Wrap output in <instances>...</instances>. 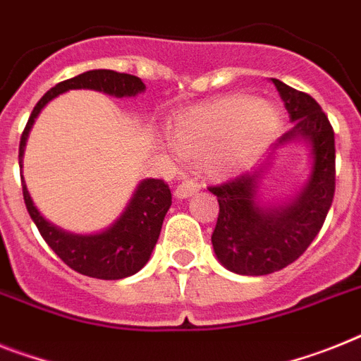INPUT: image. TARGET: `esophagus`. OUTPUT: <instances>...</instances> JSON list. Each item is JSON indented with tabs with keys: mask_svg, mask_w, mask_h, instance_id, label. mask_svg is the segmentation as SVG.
<instances>
[{
	"mask_svg": "<svg viewBox=\"0 0 361 361\" xmlns=\"http://www.w3.org/2000/svg\"><path fill=\"white\" fill-rule=\"evenodd\" d=\"M198 190H200V185L196 183V181L185 180V181H181L180 185L176 187L174 196H176V198L183 200V198H189V196H192L195 192H198Z\"/></svg>",
	"mask_w": 361,
	"mask_h": 361,
	"instance_id": "34e87169",
	"label": "esophagus"
}]
</instances>
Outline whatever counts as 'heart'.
Here are the masks:
<instances>
[{
  "label": "heart",
  "instance_id": "b5f03b06",
  "mask_svg": "<svg viewBox=\"0 0 361 361\" xmlns=\"http://www.w3.org/2000/svg\"><path fill=\"white\" fill-rule=\"evenodd\" d=\"M277 128L274 104L231 95L178 115L169 139L180 156L200 159L211 178H231L264 152Z\"/></svg>",
  "mask_w": 361,
  "mask_h": 361
}]
</instances>
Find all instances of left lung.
Listing matches in <instances>:
<instances>
[{
    "label": "left lung",
    "mask_w": 361,
    "mask_h": 361,
    "mask_svg": "<svg viewBox=\"0 0 361 361\" xmlns=\"http://www.w3.org/2000/svg\"><path fill=\"white\" fill-rule=\"evenodd\" d=\"M288 110L292 128L279 137L277 147L305 140L311 150V174L288 202L264 204L259 181L268 161L222 185L209 187L220 213L213 250L224 268L238 275H268L292 264L307 251L323 227L336 189L334 130L321 106L308 93L271 78Z\"/></svg>",
    "instance_id": "left-lung-1"
}]
</instances>
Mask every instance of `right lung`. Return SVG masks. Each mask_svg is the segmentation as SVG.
<instances>
[{
  "label": "right lung",
  "instance_id": "obj_1",
  "mask_svg": "<svg viewBox=\"0 0 361 361\" xmlns=\"http://www.w3.org/2000/svg\"><path fill=\"white\" fill-rule=\"evenodd\" d=\"M145 87L147 86L139 77L128 75V73L111 71V69L86 71L51 87L35 106L31 117L27 121L25 130L21 134L20 156H18L20 169H23V152H25V143L32 124L44 110V106L53 101L54 97L62 95L69 90H95V92L121 99V97H135L137 93L145 92ZM21 187H23L27 211L51 250L78 274L104 279V281L130 277L147 264L161 233L166 211L172 204L171 189L165 181L148 178V180L139 181L137 189L134 190L121 216L110 227L93 235H77V233H69L51 224L38 211L27 190L23 174H21Z\"/></svg>",
  "mask_w": 361,
  "mask_h": 361
}]
</instances>
